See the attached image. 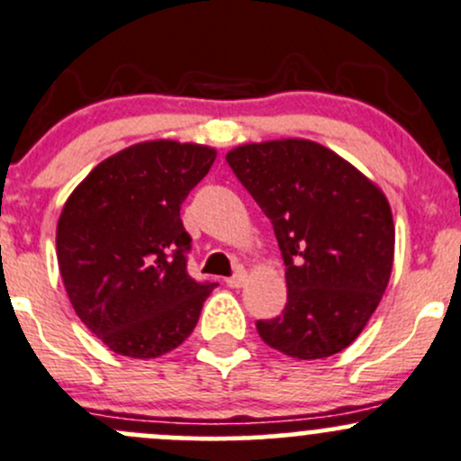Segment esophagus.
<instances>
[{
  "instance_id": "esophagus-1",
  "label": "esophagus",
  "mask_w": 461,
  "mask_h": 461,
  "mask_svg": "<svg viewBox=\"0 0 461 461\" xmlns=\"http://www.w3.org/2000/svg\"><path fill=\"white\" fill-rule=\"evenodd\" d=\"M247 277H249V276H247V271H236L234 276H231V277H227V280H225V285L230 286V288H240V286H245Z\"/></svg>"
}]
</instances>
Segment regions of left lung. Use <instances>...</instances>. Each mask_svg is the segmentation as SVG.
<instances>
[{
	"instance_id": "1",
	"label": "left lung",
	"mask_w": 461,
	"mask_h": 461,
	"mask_svg": "<svg viewBox=\"0 0 461 461\" xmlns=\"http://www.w3.org/2000/svg\"><path fill=\"white\" fill-rule=\"evenodd\" d=\"M225 159L271 221L286 265L285 311L258 321V335L300 361L346 350L392 276L396 230L387 196L311 140L251 141Z\"/></svg>"
}]
</instances>
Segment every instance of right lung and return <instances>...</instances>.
I'll return each instance as SVG.
<instances>
[{
    "mask_svg": "<svg viewBox=\"0 0 461 461\" xmlns=\"http://www.w3.org/2000/svg\"><path fill=\"white\" fill-rule=\"evenodd\" d=\"M214 159L212 146L140 141L100 161L65 201L60 277L80 321L115 354L157 358L194 330L216 285L185 271L179 210Z\"/></svg>",
    "mask_w": 461,
    "mask_h": 461,
    "instance_id": "add662e5",
    "label": "right lung"
}]
</instances>
